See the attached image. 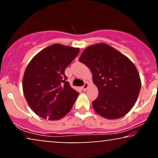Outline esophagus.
<instances>
[{
  "mask_svg": "<svg viewBox=\"0 0 158 158\" xmlns=\"http://www.w3.org/2000/svg\"><path fill=\"white\" fill-rule=\"evenodd\" d=\"M88 87H89V83H85L84 85L83 86V89L84 91H86L87 89H88Z\"/></svg>",
  "mask_w": 158,
  "mask_h": 158,
  "instance_id": "1",
  "label": "esophagus"
}]
</instances>
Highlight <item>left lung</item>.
<instances>
[{"mask_svg":"<svg viewBox=\"0 0 158 158\" xmlns=\"http://www.w3.org/2000/svg\"><path fill=\"white\" fill-rule=\"evenodd\" d=\"M79 61L90 69L98 89V97L92 102L95 112L107 119L125 116L135 105L141 85L133 62L105 43L85 48Z\"/></svg>","mask_w":158,"mask_h":158,"instance_id":"obj_1","label":"left lung"}]
</instances>
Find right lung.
<instances>
[{
  "instance_id": "1",
  "label": "right lung",
  "mask_w": 158,
  "mask_h": 158,
  "mask_svg": "<svg viewBox=\"0 0 158 158\" xmlns=\"http://www.w3.org/2000/svg\"><path fill=\"white\" fill-rule=\"evenodd\" d=\"M79 48L53 44L38 52L25 70L23 90L28 106L44 119H61L73 108L78 92L66 81L64 71Z\"/></svg>"
}]
</instances>
